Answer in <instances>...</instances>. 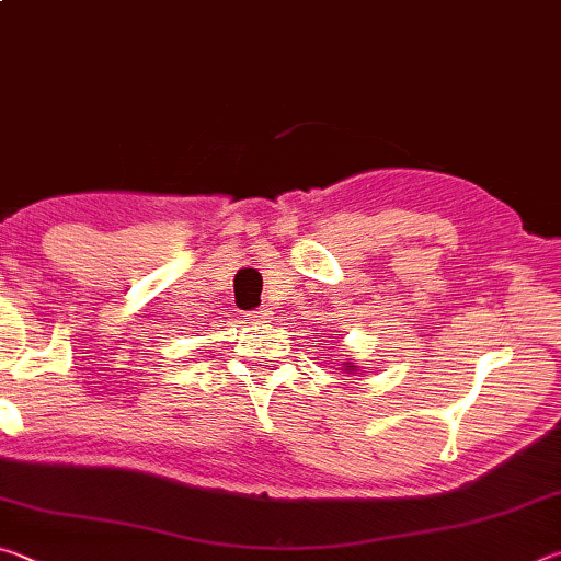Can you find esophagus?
Returning a JSON list of instances; mask_svg holds the SVG:
<instances>
[{
  "label": "esophagus",
  "mask_w": 561,
  "mask_h": 561,
  "mask_svg": "<svg viewBox=\"0 0 561 561\" xmlns=\"http://www.w3.org/2000/svg\"><path fill=\"white\" fill-rule=\"evenodd\" d=\"M244 319H247V324H267L272 314L267 309H257V311H247Z\"/></svg>",
  "instance_id": "1"
}]
</instances>
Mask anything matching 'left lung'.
I'll use <instances>...</instances> for the list:
<instances>
[{
	"mask_svg": "<svg viewBox=\"0 0 561 561\" xmlns=\"http://www.w3.org/2000/svg\"><path fill=\"white\" fill-rule=\"evenodd\" d=\"M346 371H354V366H346Z\"/></svg>",
	"mask_w": 561,
	"mask_h": 561,
	"instance_id": "1",
	"label": "left lung"
}]
</instances>
